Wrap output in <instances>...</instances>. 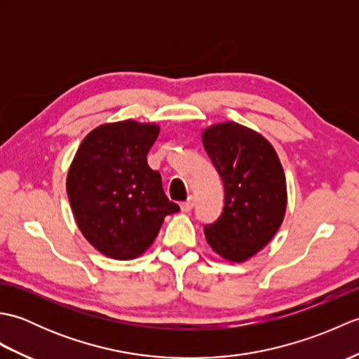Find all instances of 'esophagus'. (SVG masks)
Masks as SVG:
<instances>
[{"label":"esophagus","mask_w":359,"mask_h":359,"mask_svg":"<svg viewBox=\"0 0 359 359\" xmlns=\"http://www.w3.org/2000/svg\"><path fill=\"white\" fill-rule=\"evenodd\" d=\"M193 205H194V202H193V197H188V199L185 201V202H182L180 203V210L184 211V212H189L193 210Z\"/></svg>","instance_id":"obj_1"}]
</instances>
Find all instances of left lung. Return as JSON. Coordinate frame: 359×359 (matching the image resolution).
Here are the masks:
<instances>
[{
    "label": "left lung",
    "mask_w": 359,
    "mask_h": 359,
    "mask_svg": "<svg viewBox=\"0 0 359 359\" xmlns=\"http://www.w3.org/2000/svg\"><path fill=\"white\" fill-rule=\"evenodd\" d=\"M202 142L225 188L222 215L203 226L205 238L219 256L243 262L273 239L284 220V170L265 137L234 121L207 128Z\"/></svg>",
    "instance_id": "8db88e82"
}]
</instances>
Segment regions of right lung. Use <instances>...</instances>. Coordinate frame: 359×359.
<instances>
[{
	"instance_id": "add662e5",
	"label": "right lung",
	"mask_w": 359,
	"mask_h": 359,
	"mask_svg": "<svg viewBox=\"0 0 359 359\" xmlns=\"http://www.w3.org/2000/svg\"><path fill=\"white\" fill-rule=\"evenodd\" d=\"M160 128L134 120L90 131L75 154L66 188L83 236L104 256L128 261L157 238L163 219L177 212L147 156Z\"/></svg>"
}]
</instances>
